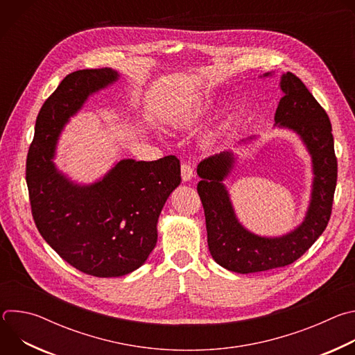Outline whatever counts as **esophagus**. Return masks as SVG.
<instances>
[{
    "instance_id": "1",
    "label": "esophagus",
    "mask_w": 355,
    "mask_h": 355,
    "mask_svg": "<svg viewBox=\"0 0 355 355\" xmlns=\"http://www.w3.org/2000/svg\"><path fill=\"white\" fill-rule=\"evenodd\" d=\"M181 178H182L184 182H188V181H191V180L193 178L192 167H191L189 164H187V163H184V164L181 166Z\"/></svg>"
}]
</instances>
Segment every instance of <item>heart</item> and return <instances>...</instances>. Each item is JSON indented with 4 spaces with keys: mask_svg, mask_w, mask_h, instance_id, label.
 Wrapping results in <instances>:
<instances>
[{
    "mask_svg": "<svg viewBox=\"0 0 355 355\" xmlns=\"http://www.w3.org/2000/svg\"><path fill=\"white\" fill-rule=\"evenodd\" d=\"M219 105H220V101L209 99L202 104L185 107V108L180 110L170 119V126L175 130H193L199 125L208 121L218 111ZM230 121H232V118H227L216 129H214L204 140H202V147H204L205 150H211V148L216 147L225 137L226 132L229 130Z\"/></svg>",
    "mask_w": 355,
    "mask_h": 355,
    "instance_id": "heart-1",
    "label": "heart"
}]
</instances>
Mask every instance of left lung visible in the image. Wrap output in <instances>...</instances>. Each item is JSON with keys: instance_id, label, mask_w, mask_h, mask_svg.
I'll return each mask as SVG.
<instances>
[{"instance_id": "left-lung-1", "label": "left lung", "mask_w": 355, "mask_h": 355, "mask_svg": "<svg viewBox=\"0 0 355 355\" xmlns=\"http://www.w3.org/2000/svg\"><path fill=\"white\" fill-rule=\"evenodd\" d=\"M270 76L271 73H266L263 77ZM279 87L284 96L275 112V126L296 133L312 159L311 200L300 225L286 234L267 237L240 223L223 182L236 164L232 150L205 159L196 168L200 178L196 189L205 211L211 256L232 272L251 274L292 264L320 237L331 215L337 159L330 119L295 74H282ZM252 139L256 136L247 141Z\"/></svg>"}]
</instances>
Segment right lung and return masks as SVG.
<instances>
[{
	"mask_svg": "<svg viewBox=\"0 0 355 355\" xmlns=\"http://www.w3.org/2000/svg\"><path fill=\"white\" fill-rule=\"evenodd\" d=\"M118 80L112 69L69 74L40 108L26 159L39 233L70 266L99 278L122 277L146 263L157 243L162 209L181 184L175 156L123 159L92 184H78L56 167V146L70 118L91 95Z\"/></svg>",
	"mask_w": 355,
	"mask_h": 355,
	"instance_id": "add662e5",
	"label": "right lung"
}]
</instances>
